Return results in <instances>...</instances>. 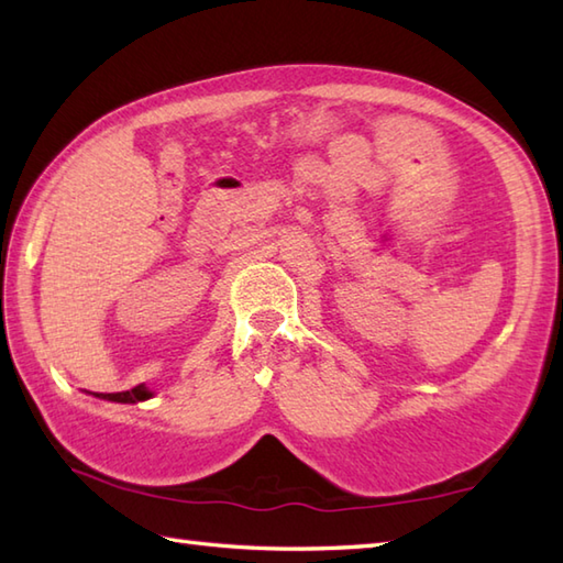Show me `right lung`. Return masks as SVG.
I'll list each match as a JSON object with an SVG mask.
<instances>
[{
	"instance_id": "add662e5",
	"label": "right lung",
	"mask_w": 563,
	"mask_h": 563,
	"mask_svg": "<svg viewBox=\"0 0 563 563\" xmlns=\"http://www.w3.org/2000/svg\"><path fill=\"white\" fill-rule=\"evenodd\" d=\"M97 397H101V399H109V401H121V404H137V401H145V399H150V397H152V391H150L145 385H137V387L128 389V391H111V394L99 391Z\"/></svg>"
}]
</instances>
